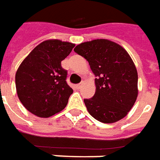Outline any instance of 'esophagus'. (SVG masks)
Segmentation results:
<instances>
[{"label": "esophagus", "instance_id": "esophagus-1", "mask_svg": "<svg viewBox=\"0 0 160 160\" xmlns=\"http://www.w3.org/2000/svg\"><path fill=\"white\" fill-rule=\"evenodd\" d=\"M82 82H81V83H78V84H77V88H78V89H80V88L82 87Z\"/></svg>", "mask_w": 160, "mask_h": 160}]
</instances>
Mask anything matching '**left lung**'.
<instances>
[{
  "label": "left lung",
  "instance_id": "left-lung-1",
  "mask_svg": "<svg viewBox=\"0 0 160 160\" xmlns=\"http://www.w3.org/2000/svg\"><path fill=\"white\" fill-rule=\"evenodd\" d=\"M96 76V93L84 99L90 115L103 123L124 118L138 96V73L131 57L123 47L108 39H95L75 47Z\"/></svg>",
  "mask_w": 160,
  "mask_h": 160
}]
</instances>
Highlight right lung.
<instances>
[{"label":"right lung","instance_id":"add662e5","mask_svg":"<svg viewBox=\"0 0 160 160\" xmlns=\"http://www.w3.org/2000/svg\"><path fill=\"white\" fill-rule=\"evenodd\" d=\"M75 45L49 39L35 47L20 64L15 75L16 91L32 114L47 118L63 110L73 89L67 84V71L61 65Z\"/></svg>","mask_w":160,"mask_h":160}]
</instances>
